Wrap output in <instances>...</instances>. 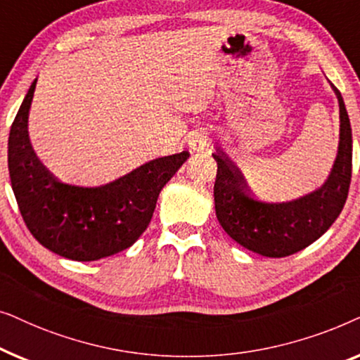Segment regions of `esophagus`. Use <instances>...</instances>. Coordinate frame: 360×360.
Segmentation results:
<instances>
[{
	"mask_svg": "<svg viewBox=\"0 0 360 360\" xmlns=\"http://www.w3.org/2000/svg\"><path fill=\"white\" fill-rule=\"evenodd\" d=\"M188 144L193 150H203L208 146V134L205 131H196L193 134H190Z\"/></svg>",
	"mask_w": 360,
	"mask_h": 360,
	"instance_id": "esophagus-1",
	"label": "esophagus"
}]
</instances>
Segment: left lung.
Segmentation results:
<instances>
[{"label":"left lung","mask_w":360,"mask_h":360,"mask_svg":"<svg viewBox=\"0 0 360 360\" xmlns=\"http://www.w3.org/2000/svg\"><path fill=\"white\" fill-rule=\"evenodd\" d=\"M339 146L333 169L324 184L292 201L265 203L250 196L239 170L216 150L214 210L219 224L243 248L264 257H287L321 238L341 214L352 172V129L341 93Z\"/></svg>","instance_id":"obj_1"}]
</instances>
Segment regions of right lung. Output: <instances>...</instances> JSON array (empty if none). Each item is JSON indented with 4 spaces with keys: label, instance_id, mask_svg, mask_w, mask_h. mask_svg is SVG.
Returning a JSON list of instances; mask_svg holds the SVG:
<instances>
[{
    "label": "right lung",
    "instance_id": "add662e5",
    "mask_svg": "<svg viewBox=\"0 0 360 360\" xmlns=\"http://www.w3.org/2000/svg\"><path fill=\"white\" fill-rule=\"evenodd\" d=\"M37 78L9 131L8 169L24 223L39 244L57 255L91 262L131 248L149 226L157 198L190 154L159 157L100 186L57 180L29 141V110Z\"/></svg>",
    "mask_w": 360,
    "mask_h": 360
}]
</instances>
